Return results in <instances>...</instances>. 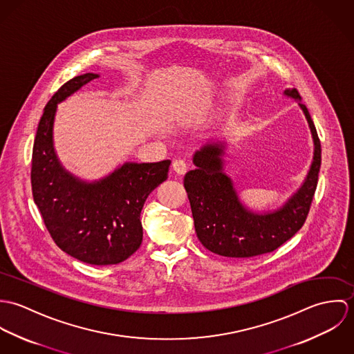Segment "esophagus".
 Wrapping results in <instances>:
<instances>
[{
    "mask_svg": "<svg viewBox=\"0 0 354 354\" xmlns=\"http://www.w3.org/2000/svg\"><path fill=\"white\" fill-rule=\"evenodd\" d=\"M173 170H174L177 174H180V176L185 174L187 170H188L187 162H185L184 159H176V160L173 162Z\"/></svg>",
    "mask_w": 354,
    "mask_h": 354,
    "instance_id": "obj_1",
    "label": "esophagus"
}]
</instances>
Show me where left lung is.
<instances>
[{
  "label": "left lung",
  "mask_w": 354,
  "mask_h": 354,
  "mask_svg": "<svg viewBox=\"0 0 354 354\" xmlns=\"http://www.w3.org/2000/svg\"><path fill=\"white\" fill-rule=\"evenodd\" d=\"M283 97L297 102L308 122L313 155L301 185L275 208L253 209L241 201L233 178L225 171V142H208L192 156L196 169L184 177L195 230L203 247L226 257H253L271 252L304 225L313 199L322 163L316 128L296 88Z\"/></svg>",
  "instance_id": "obj_1"
}]
</instances>
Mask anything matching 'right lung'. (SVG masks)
<instances>
[{
	"mask_svg": "<svg viewBox=\"0 0 354 354\" xmlns=\"http://www.w3.org/2000/svg\"><path fill=\"white\" fill-rule=\"evenodd\" d=\"M98 77V73L73 77L46 104L32 149L31 185L54 243L83 263L110 266L139 250L142 208L152 191L166 181L171 162H125L91 181L65 169L54 149L58 103Z\"/></svg>",
	"mask_w": 354,
	"mask_h": 354,
	"instance_id": "obj_1",
	"label": "right lung"
}]
</instances>
